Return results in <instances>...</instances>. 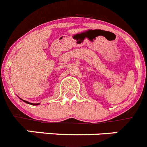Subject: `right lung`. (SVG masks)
Segmentation results:
<instances>
[{"label": "right lung", "instance_id": "add662e5", "mask_svg": "<svg viewBox=\"0 0 147 147\" xmlns=\"http://www.w3.org/2000/svg\"><path fill=\"white\" fill-rule=\"evenodd\" d=\"M22 99V98H21ZM22 100L23 101H24V102H25V103H27V104H28V105H40V103H38V104H33V103H30V102H29V101H25V100H23V99H22Z\"/></svg>", "mask_w": 147, "mask_h": 147}]
</instances>
